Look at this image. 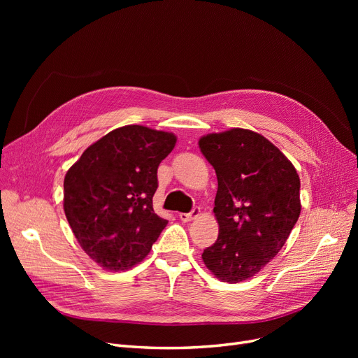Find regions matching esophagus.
Wrapping results in <instances>:
<instances>
[{
    "label": "esophagus",
    "mask_w": 358,
    "mask_h": 358,
    "mask_svg": "<svg viewBox=\"0 0 358 358\" xmlns=\"http://www.w3.org/2000/svg\"><path fill=\"white\" fill-rule=\"evenodd\" d=\"M197 216H200V208H193V210L190 213H180V219L182 222H192Z\"/></svg>",
    "instance_id": "34e87169"
}]
</instances>
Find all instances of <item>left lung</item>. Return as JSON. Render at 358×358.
Returning <instances> with one entry per match:
<instances>
[{
    "label": "left lung",
    "instance_id": "8db88e82",
    "mask_svg": "<svg viewBox=\"0 0 358 358\" xmlns=\"http://www.w3.org/2000/svg\"><path fill=\"white\" fill-rule=\"evenodd\" d=\"M215 168L219 236L201 254L227 283L255 275L283 248L300 215V178L293 164L257 131L234 127L199 141Z\"/></svg>",
    "mask_w": 358,
    "mask_h": 358
}]
</instances>
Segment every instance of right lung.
I'll use <instances>...</instances> for the list:
<instances>
[{
	"mask_svg": "<svg viewBox=\"0 0 358 358\" xmlns=\"http://www.w3.org/2000/svg\"><path fill=\"white\" fill-rule=\"evenodd\" d=\"M177 142L169 131L129 124L88 146L64 180V210L81 248L100 267L141 262L168 220L154 212L161 161Z\"/></svg>",
	"mask_w": 358,
	"mask_h": 358,
	"instance_id": "1",
	"label": "right lung"
}]
</instances>
